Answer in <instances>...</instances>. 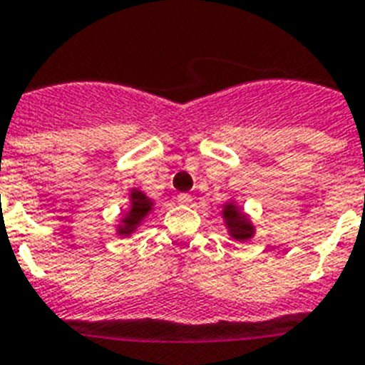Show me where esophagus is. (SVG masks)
Returning a JSON list of instances; mask_svg holds the SVG:
<instances>
[{
    "mask_svg": "<svg viewBox=\"0 0 365 365\" xmlns=\"http://www.w3.org/2000/svg\"><path fill=\"white\" fill-rule=\"evenodd\" d=\"M178 202H180V204H191L192 202L191 195H187V192H182V195H178Z\"/></svg>",
    "mask_w": 365,
    "mask_h": 365,
    "instance_id": "esophagus-1",
    "label": "esophagus"
}]
</instances>
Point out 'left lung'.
Wrapping results in <instances>:
<instances>
[{
	"instance_id": "1",
	"label": "left lung",
	"mask_w": 365,
	"mask_h": 365,
	"mask_svg": "<svg viewBox=\"0 0 365 365\" xmlns=\"http://www.w3.org/2000/svg\"><path fill=\"white\" fill-rule=\"evenodd\" d=\"M223 217H225V223L229 227V234L232 236L234 240H238V242H245V240L253 238L255 229L251 221L245 217L244 213L240 212L238 206L232 202L225 204V210H223Z\"/></svg>"
}]
</instances>
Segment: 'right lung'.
<instances>
[{"label": "right lung", "instance_id": "right-lung-1", "mask_svg": "<svg viewBox=\"0 0 365 365\" xmlns=\"http://www.w3.org/2000/svg\"><path fill=\"white\" fill-rule=\"evenodd\" d=\"M150 212H152V200L144 192L138 191V189H133L131 210H129V213H125V217L121 219V225L118 227V234L120 236H129L131 232H135L136 227L144 221V217Z\"/></svg>", "mask_w": 365, "mask_h": 365}]
</instances>
